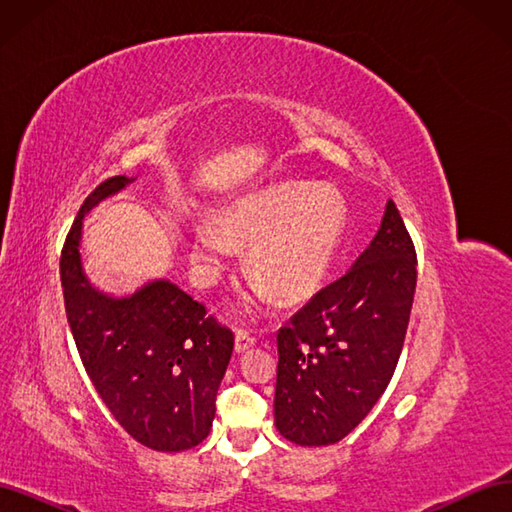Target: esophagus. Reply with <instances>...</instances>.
I'll list each match as a JSON object with an SVG mask.
<instances>
[{
  "mask_svg": "<svg viewBox=\"0 0 512 512\" xmlns=\"http://www.w3.org/2000/svg\"><path fill=\"white\" fill-rule=\"evenodd\" d=\"M254 344H256V339L252 335H247L245 331H237V335H235V352L237 354H243L250 348H254Z\"/></svg>",
  "mask_w": 512,
  "mask_h": 512,
  "instance_id": "esophagus-1",
  "label": "esophagus"
}]
</instances>
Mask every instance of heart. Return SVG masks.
<instances>
[{
    "mask_svg": "<svg viewBox=\"0 0 512 512\" xmlns=\"http://www.w3.org/2000/svg\"><path fill=\"white\" fill-rule=\"evenodd\" d=\"M220 226L224 236L205 224L194 228L190 260L196 280H218L230 256L229 240L254 247L250 273L260 284L241 294L237 309L256 314L271 303V290L294 303L320 286L342 239L344 205L329 190H277L224 213Z\"/></svg>",
    "mask_w": 512,
    "mask_h": 512,
    "instance_id": "obj_1",
    "label": "heart"
}]
</instances>
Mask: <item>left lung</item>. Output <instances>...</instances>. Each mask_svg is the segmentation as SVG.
Segmentation results:
<instances>
[{
	"instance_id": "8db88e82",
	"label": "left lung",
	"mask_w": 512,
	"mask_h": 512,
	"mask_svg": "<svg viewBox=\"0 0 512 512\" xmlns=\"http://www.w3.org/2000/svg\"><path fill=\"white\" fill-rule=\"evenodd\" d=\"M416 252L389 200L376 237L337 282L277 331L275 427L301 446L335 444L389 386L410 320Z\"/></svg>"
}]
</instances>
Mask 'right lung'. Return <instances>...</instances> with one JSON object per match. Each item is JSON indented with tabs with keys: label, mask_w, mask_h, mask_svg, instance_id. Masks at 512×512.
I'll use <instances>...</instances> for the list:
<instances>
[{
	"label": "right lung",
	"mask_w": 512,
	"mask_h": 512,
	"mask_svg": "<svg viewBox=\"0 0 512 512\" xmlns=\"http://www.w3.org/2000/svg\"><path fill=\"white\" fill-rule=\"evenodd\" d=\"M134 181L106 179L87 196L61 250V288L76 350L115 421L143 446L179 453L209 436L235 335L164 277L130 294L89 280L85 215Z\"/></svg>",
	"instance_id": "add662e5"
}]
</instances>
